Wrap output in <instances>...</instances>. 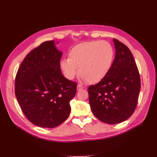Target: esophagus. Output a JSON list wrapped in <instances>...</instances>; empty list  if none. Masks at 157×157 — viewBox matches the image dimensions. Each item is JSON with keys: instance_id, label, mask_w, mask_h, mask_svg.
<instances>
[{"instance_id": "obj_1", "label": "esophagus", "mask_w": 157, "mask_h": 157, "mask_svg": "<svg viewBox=\"0 0 157 157\" xmlns=\"http://www.w3.org/2000/svg\"><path fill=\"white\" fill-rule=\"evenodd\" d=\"M82 89H84V87H83V86H82V85L78 84V86H77V90H78V91H79V90H82Z\"/></svg>"}]
</instances>
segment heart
I'll return each mask as SVG.
<instances>
[{"label": "heart", "instance_id": "heart-1", "mask_svg": "<svg viewBox=\"0 0 157 157\" xmlns=\"http://www.w3.org/2000/svg\"><path fill=\"white\" fill-rule=\"evenodd\" d=\"M114 50L106 41H90L73 47L69 58L62 59L59 65L65 77L73 79L78 73L89 84L101 82L111 69L114 60Z\"/></svg>", "mask_w": 157, "mask_h": 157}]
</instances>
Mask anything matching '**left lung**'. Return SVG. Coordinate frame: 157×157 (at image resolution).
I'll return each mask as SVG.
<instances>
[{"label":"left lung","mask_w":157,"mask_h":157,"mask_svg":"<svg viewBox=\"0 0 157 157\" xmlns=\"http://www.w3.org/2000/svg\"><path fill=\"white\" fill-rule=\"evenodd\" d=\"M115 57L102 80L88 88L93 114L100 121L117 124L134 113L140 90V78L134 56L128 46L113 38Z\"/></svg>","instance_id":"left-lung-1"}]
</instances>
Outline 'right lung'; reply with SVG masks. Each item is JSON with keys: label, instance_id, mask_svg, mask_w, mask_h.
I'll return each mask as SVG.
<instances>
[{"label": "right lung", "instance_id": "add662e5", "mask_svg": "<svg viewBox=\"0 0 157 157\" xmlns=\"http://www.w3.org/2000/svg\"><path fill=\"white\" fill-rule=\"evenodd\" d=\"M62 54L54 40L44 42L28 53L16 75L15 92L20 107L29 121L42 128L64 122L76 94L77 83L65 78L60 69Z\"/></svg>", "mask_w": 157, "mask_h": 157}]
</instances>
